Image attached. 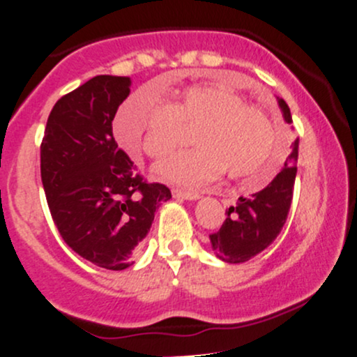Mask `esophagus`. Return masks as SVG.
<instances>
[{
  "instance_id": "34e87169",
  "label": "esophagus",
  "mask_w": 357,
  "mask_h": 357,
  "mask_svg": "<svg viewBox=\"0 0 357 357\" xmlns=\"http://www.w3.org/2000/svg\"><path fill=\"white\" fill-rule=\"evenodd\" d=\"M172 194H174L175 199H182V200H199L200 195L195 194V192H183V190H178V188H174L172 190Z\"/></svg>"
}]
</instances>
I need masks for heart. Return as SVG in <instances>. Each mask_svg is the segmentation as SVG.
Returning a JSON list of instances; mask_svg holds the SVG:
<instances>
[{
	"mask_svg": "<svg viewBox=\"0 0 357 357\" xmlns=\"http://www.w3.org/2000/svg\"><path fill=\"white\" fill-rule=\"evenodd\" d=\"M115 137L128 153L162 158L192 133L194 150L155 165L163 182L199 190L222 172L230 178L255 177L271 162L278 142L274 120L266 110L222 86H190L165 105L138 91L116 113Z\"/></svg>",
	"mask_w": 357,
	"mask_h": 357,
	"instance_id": "b5f03b06",
	"label": "heart"
}]
</instances>
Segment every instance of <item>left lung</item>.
Returning <instances> with one entry per match:
<instances>
[{"instance_id": "1", "label": "left lung", "mask_w": 357, "mask_h": 357, "mask_svg": "<svg viewBox=\"0 0 357 357\" xmlns=\"http://www.w3.org/2000/svg\"><path fill=\"white\" fill-rule=\"evenodd\" d=\"M278 103L286 123H292L287 103L282 98H278ZM291 146L287 162L269 185L255 192L250 199L241 197L236 207L229 208L219 232L208 236L213 254L220 261L229 264L249 261L267 249L282 230L294 192L299 138Z\"/></svg>"}]
</instances>
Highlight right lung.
<instances>
[{
	"label": "right lung",
	"mask_w": 357,
	"mask_h": 357,
	"mask_svg": "<svg viewBox=\"0 0 357 357\" xmlns=\"http://www.w3.org/2000/svg\"><path fill=\"white\" fill-rule=\"evenodd\" d=\"M128 77L98 75L54 103L41 144V182L71 250L108 271L133 264L155 211L172 199L146 183L119 149L112 121L130 95Z\"/></svg>",
	"instance_id": "right-lung-1"
}]
</instances>
